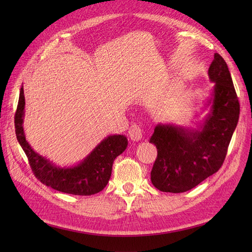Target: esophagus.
Returning a JSON list of instances; mask_svg holds the SVG:
<instances>
[{
  "label": "esophagus",
  "instance_id": "1",
  "mask_svg": "<svg viewBox=\"0 0 252 252\" xmlns=\"http://www.w3.org/2000/svg\"><path fill=\"white\" fill-rule=\"evenodd\" d=\"M129 136H130L131 141L133 142H139L142 140L143 138V132H142V129L139 125H132L129 129Z\"/></svg>",
  "mask_w": 252,
  "mask_h": 252
}]
</instances>
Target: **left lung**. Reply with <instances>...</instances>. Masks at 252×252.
I'll return each instance as SVG.
<instances>
[{
  "label": "left lung",
  "instance_id": "obj_1",
  "mask_svg": "<svg viewBox=\"0 0 252 252\" xmlns=\"http://www.w3.org/2000/svg\"><path fill=\"white\" fill-rule=\"evenodd\" d=\"M213 86L196 128L158 123L149 140L158 149L151 183L163 192L180 193L195 187L222 166L238 125L240 104L224 59L215 53L208 69Z\"/></svg>",
  "mask_w": 252,
  "mask_h": 252
}]
</instances>
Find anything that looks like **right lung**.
<instances>
[{
  "instance_id": "1",
  "label": "right lung",
  "mask_w": 252,
  "mask_h": 252,
  "mask_svg": "<svg viewBox=\"0 0 252 252\" xmlns=\"http://www.w3.org/2000/svg\"><path fill=\"white\" fill-rule=\"evenodd\" d=\"M25 96L20 90L18 108L14 118L17 139L26 154L35 177L43 184L58 191L74 195L95 194L108 184L114 158L123 154L128 140L124 134L106 136L80 163L72 166H59L35 152L26 140L24 127Z\"/></svg>"
}]
</instances>
